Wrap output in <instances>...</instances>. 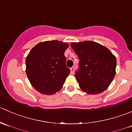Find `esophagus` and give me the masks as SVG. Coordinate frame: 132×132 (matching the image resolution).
Masks as SVG:
<instances>
[{
	"instance_id": "obj_1",
	"label": "esophagus",
	"mask_w": 132,
	"mask_h": 132,
	"mask_svg": "<svg viewBox=\"0 0 132 132\" xmlns=\"http://www.w3.org/2000/svg\"><path fill=\"white\" fill-rule=\"evenodd\" d=\"M74 72V67H72L71 68H70V72H71V74H73Z\"/></svg>"
}]
</instances>
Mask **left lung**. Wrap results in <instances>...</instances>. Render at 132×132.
Segmentation results:
<instances>
[{"instance_id": "8db88e82", "label": "left lung", "mask_w": 132, "mask_h": 132, "mask_svg": "<svg viewBox=\"0 0 132 132\" xmlns=\"http://www.w3.org/2000/svg\"><path fill=\"white\" fill-rule=\"evenodd\" d=\"M79 58L76 79L82 90L97 94L106 89L116 75V58L103 45L92 41L70 44Z\"/></svg>"}]
</instances>
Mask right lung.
<instances>
[{"instance_id":"right-lung-1","label":"right lung","mask_w":132,"mask_h":132,"mask_svg":"<svg viewBox=\"0 0 132 132\" xmlns=\"http://www.w3.org/2000/svg\"><path fill=\"white\" fill-rule=\"evenodd\" d=\"M69 44L58 40L39 43L31 50L26 60L30 83L43 94H54L62 88L70 70L64 55Z\"/></svg>"}]
</instances>
